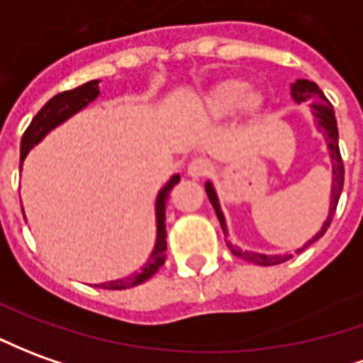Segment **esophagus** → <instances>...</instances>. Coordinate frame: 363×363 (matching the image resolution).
<instances>
[{
    "label": "esophagus",
    "instance_id": "34e87169",
    "mask_svg": "<svg viewBox=\"0 0 363 363\" xmlns=\"http://www.w3.org/2000/svg\"><path fill=\"white\" fill-rule=\"evenodd\" d=\"M189 174L192 179H200V177H206L210 171H212V163L204 159V157H196V159H192L189 163Z\"/></svg>",
    "mask_w": 363,
    "mask_h": 363
}]
</instances>
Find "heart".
Returning a JSON list of instances; mask_svg holds the SVG:
<instances>
[{
	"instance_id": "obj_1",
	"label": "heart",
	"mask_w": 363,
	"mask_h": 363,
	"mask_svg": "<svg viewBox=\"0 0 363 363\" xmlns=\"http://www.w3.org/2000/svg\"><path fill=\"white\" fill-rule=\"evenodd\" d=\"M261 96L250 90L247 82L243 80H224L216 84L202 100V116L208 120H224L240 108L257 110Z\"/></svg>"
}]
</instances>
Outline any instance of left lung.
Wrapping results in <instances>:
<instances>
[{"label": "left lung", "instance_id": "obj_1", "mask_svg": "<svg viewBox=\"0 0 363 363\" xmlns=\"http://www.w3.org/2000/svg\"><path fill=\"white\" fill-rule=\"evenodd\" d=\"M291 96L296 104L301 102H313V113L316 118V125H318V131H323V135L326 138V143H328V153H330L332 161V196H330V210H328V218L323 224V228L313 235V240L298 247L295 253H301L303 250H306L311 243H314L318 238H323L324 232L328 230L332 218H334V212H336V206H338V200H340L342 186H344V163H342L340 155V147H338V125H336V118H334V110H332V104L326 100V96L323 94V90L318 86L311 82V80H295L291 84ZM206 194L210 204L214 206V212H216L218 220H220V225L224 230V234L228 235V228H225L224 214H222V208H220V202H218V194L212 182H206ZM225 245L230 247V252L242 257V259L252 261V263H257V265H277V263H285L287 259L293 257V253H285V255H265V253H255V252H242L238 250L235 245H232L230 242H225Z\"/></svg>", "mask_w": 363, "mask_h": 363}]
</instances>
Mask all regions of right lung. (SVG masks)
<instances>
[{"label": "right lung", "mask_w": 363, "mask_h": 363, "mask_svg": "<svg viewBox=\"0 0 363 363\" xmlns=\"http://www.w3.org/2000/svg\"><path fill=\"white\" fill-rule=\"evenodd\" d=\"M100 80H90L86 84L78 86L74 90H67V92L57 94L55 98H50L49 102L45 104L39 110V113L33 118V121L29 123V128L25 129L21 138V161H19V169H21L23 161L27 153L31 151L33 147L39 143L40 139L45 138L49 133L50 129H55L57 125H60L62 121H67L70 116H74L76 111H80L82 108H86L88 104H92L98 96H100ZM181 181L179 174H173L171 181L164 184L163 189L159 190L155 200V218H157V240L155 247L149 255V259L143 265V269L131 273L128 277L116 279V281H108V283H100L96 287L110 289V291H120V289H129L135 287V285H141L143 281H147L149 277H153L159 267L164 263V257H167V224H164V200L169 199L171 190L177 182Z\"/></svg>", "instance_id": "add662e5"}]
</instances>
